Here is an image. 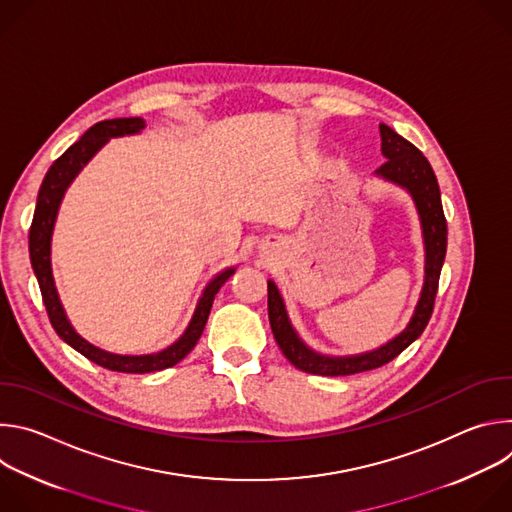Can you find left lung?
Returning a JSON list of instances; mask_svg holds the SVG:
<instances>
[{"mask_svg": "<svg viewBox=\"0 0 512 512\" xmlns=\"http://www.w3.org/2000/svg\"><path fill=\"white\" fill-rule=\"evenodd\" d=\"M379 129L383 139L381 150L387 162L377 170V174L405 186L411 192L421 216V227L425 237V285L421 291V300L417 304V310L409 326L389 344L367 354L332 358V356H322L310 350L298 338V334L294 332V328H291L287 320L275 283L267 281V312H269V324H271L275 342L281 348L283 356L294 364L296 369L310 375L346 377V375L379 369L383 364L391 362L395 356H399L413 340L421 336V332L425 330L433 314L437 285H440V273H442L446 247H448V225L444 216L440 186H437V178L427 158L415 148L411 141L401 137L397 131H393L385 123H381Z\"/></svg>", "mask_w": 512, "mask_h": 512, "instance_id": "left-lung-1", "label": "left lung"}]
</instances>
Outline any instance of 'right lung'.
I'll use <instances>...</instances> for the list:
<instances>
[{"label":"right lung","mask_w":512,"mask_h":512,"mask_svg":"<svg viewBox=\"0 0 512 512\" xmlns=\"http://www.w3.org/2000/svg\"><path fill=\"white\" fill-rule=\"evenodd\" d=\"M143 129V119L139 117H129V119H107L95 123L85 135L70 145V148L50 166L46 172L38 200H36V210L32 218V227H30V261L32 269L36 273L40 291H42V300L46 306V314L50 318L52 328L56 334L70 344L75 350H79L83 356H87L91 362L99 364L103 369L115 371V373H154L162 371L168 367H174L176 362H180L198 342L202 336V330L206 326L214 296L218 294V289L223 287V283L235 273V269H227L218 277H214L198 302V308L194 312V318L184 332V336L172 344L170 348L158 352V354H148V356H119V354H109L105 350L95 348L87 340H83L72 326L68 324L64 310L60 306L54 279H52V269H50V237L54 229V218L58 212V204L62 200V194L70 180L79 174V170L93 158V154L101 148V145L115 135H125V133H137Z\"/></svg>","instance_id":"add662e5"}]
</instances>
